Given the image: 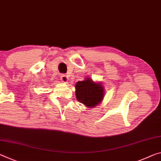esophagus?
Wrapping results in <instances>:
<instances>
[{"label": "esophagus", "instance_id": "34e87169", "mask_svg": "<svg viewBox=\"0 0 161 161\" xmlns=\"http://www.w3.org/2000/svg\"><path fill=\"white\" fill-rule=\"evenodd\" d=\"M61 80L63 81V82H67L68 81V76L66 75H62L61 76Z\"/></svg>", "mask_w": 161, "mask_h": 161}]
</instances>
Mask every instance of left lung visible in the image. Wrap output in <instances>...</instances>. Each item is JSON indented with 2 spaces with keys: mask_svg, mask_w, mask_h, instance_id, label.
<instances>
[{
  "mask_svg": "<svg viewBox=\"0 0 161 161\" xmlns=\"http://www.w3.org/2000/svg\"><path fill=\"white\" fill-rule=\"evenodd\" d=\"M76 99L87 108H95L103 102L104 87L101 82H96L89 77L79 81L75 85Z\"/></svg>",
  "mask_w": 161,
  "mask_h": 161,
  "instance_id": "left-lung-1",
  "label": "left lung"
}]
</instances>
